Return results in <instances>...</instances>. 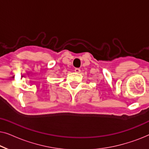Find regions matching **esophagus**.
Listing matches in <instances>:
<instances>
[{"mask_svg": "<svg viewBox=\"0 0 149 149\" xmlns=\"http://www.w3.org/2000/svg\"><path fill=\"white\" fill-rule=\"evenodd\" d=\"M80 71H81V70L79 68H75L74 69V72L76 73H79V72H80Z\"/></svg>", "mask_w": 149, "mask_h": 149, "instance_id": "1", "label": "esophagus"}]
</instances>
